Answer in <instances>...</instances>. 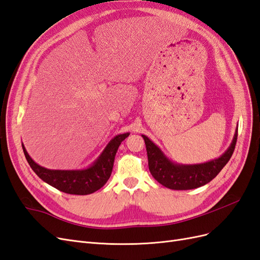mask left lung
Masks as SVG:
<instances>
[{
	"label": "left lung",
	"mask_w": 260,
	"mask_h": 260,
	"mask_svg": "<svg viewBox=\"0 0 260 260\" xmlns=\"http://www.w3.org/2000/svg\"><path fill=\"white\" fill-rule=\"evenodd\" d=\"M142 137L146 145L148 168L154 179L171 190H192L210 182L230 160L237 144L238 128L231 145L219 158L198 165L172 162L146 136Z\"/></svg>",
	"instance_id": "obj_1"
}]
</instances>
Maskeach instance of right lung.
Listing matches in <instances>:
<instances>
[{
    "label": "right lung",
    "mask_w": 260,
    "mask_h": 260,
    "mask_svg": "<svg viewBox=\"0 0 260 260\" xmlns=\"http://www.w3.org/2000/svg\"><path fill=\"white\" fill-rule=\"evenodd\" d=\"M129 135L130 133H123V135L116 136L107 144L99 158L89 168L81 170L46 169L35 162L27 153L23 144L21 145L30 167L44 182L68 194L88 195L100 190L107 182L112 175L118 147Z\"/></svg>",
    "instance_id": "right-lung-1"
}]
</instances>
